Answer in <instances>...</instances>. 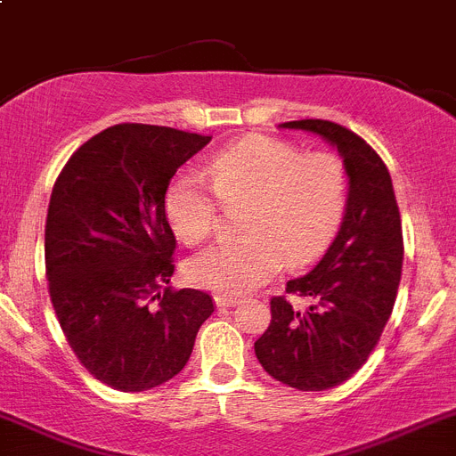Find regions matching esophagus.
Here are the masks:
<instances>
[{
  "instance_id": "obj_1",
  "label": "esophagus",
  "mask_w": 456,
  "mask_h": 456,
  "mask_svg": "<svg viewBox=\"0 0 456 456\" xmlns=\"http://www.w3.org/2000/svg\"><path fill=\"white\" fill-rule=\"evenodd\" d=\"M240 299L236 297H227V295H216V306L218 309H229V306H236Z\"/></svg>"
}]
</instances>
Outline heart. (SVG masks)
Instances as JSON below:
<instances>
[{
  "label": "heart",
  "mask_w": 456,
  "mask_h": 456,
  "mask_svg": "<svg viewBox=\"0 0 456 456\" xmlns=\"http://www.w3.org/2000/svg\"><path fill=\"white\" fill-rule=\"evenodd\" d=\"M208 182L223 204L249 202L245 240H223L186 264V279L198 289L240 297L290 265H302L330 240L346 207V172L331 154H302L270 136H245L208 159ZM175 236L202 243L216 227L218 202L202 179L182 175L163 200Z\"/></svg>",
  "instance_id": "heart-1"
}]
</instances>
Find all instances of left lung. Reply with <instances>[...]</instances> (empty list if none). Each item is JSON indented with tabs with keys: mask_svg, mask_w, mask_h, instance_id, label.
Wrapping results in <instances>:
<instances>
[{
	"mask_svg": "<svg viewBox=\"0 0 456 456\" xmlns=\"http://www.w3.org/2000/svg\"><path fill=\"white\" fill-rule=\"evenodd\" d=\"M315 134L338 150L347 200L338 233L305 277L286 293L306 299L297 309L270 299V327L254 343L258 363L297 391H327L350 379L375 350L391 318L402 277V224L391 175L354 131L330 120L279 125Z\"/></svg>",
	"mask_w": 456,
	"mask_h": 456,
	"instance_id": "8db88e82",
	"label": "left lung"
}]
</instances>
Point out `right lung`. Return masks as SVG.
Listing matches in <instances>:
<instances>
[{
  "label": "right lung",
  "mask_w": 456,
  "mask_h": 456,
  "mask_svg": "<svg viewBox=\"0 0 456 456\" xmlns=\"http://www.w3.org/2000/svg\"><path fill=\"white\" fill-rule=\"evenodd\" d=\"M211 136L116 125L69 157L45 224L49 297L90 375L125 393L183 370L213 299L172 290L175 233L166 200L175 172Z\"/></svg>",
  "instance_id": "right-lung-1"
}]
</instances>
